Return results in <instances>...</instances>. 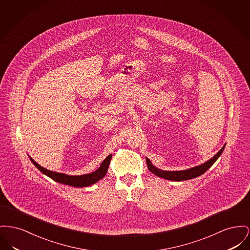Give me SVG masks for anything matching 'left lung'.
<instances>
[{"label": "left lung", "instance_id": "obj_1", "mask_svg": "<svg viewBox=\"0 0 250 250\" xmlns=\"http://www.w3.org/2000/svg\"><path fill=\"white\" fill-rule=\"evenodd\" d=\"M225 146L222 147L219 152H217L216 155H214L210 160L207 161V162L200 164V165H197V166H194V167H191L189 169H186V170H180V171H166V170H162L156 166H154L152 164V162H150V160L146 159L147 166H148V169L156 176H159V177H162L164 179H168V180H173V181H182V180H187V179H191V178H194V177H197V176H201L205 173L207 170H208L211 165L214 163V162L217 161V159L221 156V154L223 153Z\"/></svg>", "mask_w": 250, "mask_h": 250}]
</instances>
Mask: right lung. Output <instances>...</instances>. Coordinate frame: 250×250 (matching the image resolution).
<instances>
[{"label":"right lung","mask_w":250,"mask_h":250,"mask_svg":"<svg viewBox=\"0 0 250 250\" xmlns=\"http://www.w3.org/2000/svg\"><path fill=\"white\" fill-rule=\"evenodd\" d=\"M28 157H29L30 161L33 162V164L42 174H44L45 176H49L53 180H55L59 183H61V184L73 186V187H76V188H79V187L81 188V187L90 186V185L98 182L100 179H102L104 176H105L112 156L108 155L104 160V162L101 163L100 167L97 170H95L94 172L89 173V174H85V175H80V176H71V175H66V174H63V173L50 171V170L41 166L39 163L35 162L32 158H30V156H28Z\"/></svg>","instance_id":"1"}]
</instances>
